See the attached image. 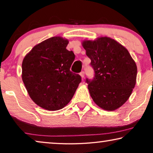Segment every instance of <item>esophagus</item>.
<instances>
[{"label": "esophagus", "mask_w": 153, "mask_h": 153, "mask_svg": "<svg viewBox=\"0 0 153 153\" xmlns=\"http://www.w3.org/2000/svg\"><path fill=\"white\" fill-rule=\"evenodd\" d=\"M80 75L82 77V78H83V77L85 76V72H83V71H82V72H80Z\"/></svg>", "instance_id": "1"}]
</instances>
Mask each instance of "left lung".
Returning a JSON list of instances; mask_svg holds the SVG:
<instances>
[{
  "mask_svg": "<svg viewBox=\"0 0 153 153\" xmlns=\"http://www.w3.org/2000/svg\"><path fill=\"white\" fill-rule=\"evenodd\" d=\"M91 60L95 75L85 82L91 97L104 110L120 107L131 95L137 80V68L127 49L110 37L83 42Z\"/></svg>",
  "mask_w": 153,
  "mask_h": 153,
  "instance_id": "8db88e82",
  "label": "left lung"
}]
</instances>
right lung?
Instances as JSON below:
<instances>
[{
  "label": "right lung",
  "instance_id": "1",
  "mask_svg": "<svg viewBox=\"0 0 153 153\" xmlns=\"http://www.w3.org/2000/svg\"><path fill=\"white\" fill-rule=\"evenodd\" d=\"M68 42L51 37L35 46L23 60V82L33 101L45 109L65 106L81 81L80 75L70 71L75 55L66 49Z\"/></svg>",
  "mask_w": 153,
  "mask_h": 153
}]
</instances>
